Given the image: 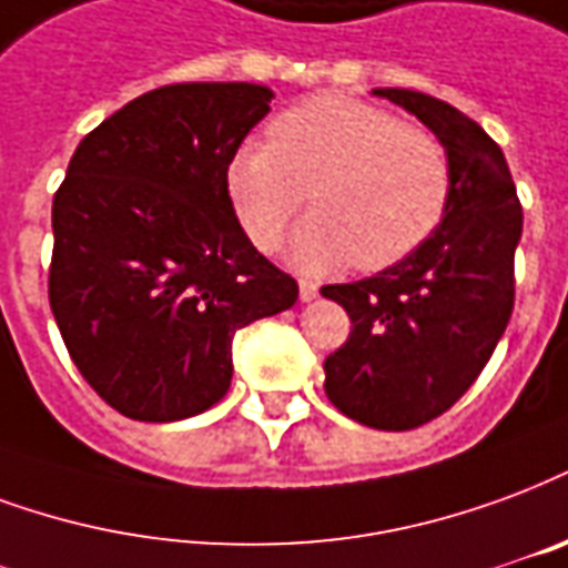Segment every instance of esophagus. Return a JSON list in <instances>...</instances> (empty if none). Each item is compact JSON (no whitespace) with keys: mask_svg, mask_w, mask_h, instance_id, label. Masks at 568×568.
Segmentation results:
<instances>
[{"mask_svg":"<svg viewBox=\"0 0 568 568\" xmlns=\"http://www.w3.org/2000/svg\"><path fill=\"white\" fill-rule=\"evenodd\" d=\"M318 295V285L310 280H301V301H313Z\"/></svg>","mask_w":568,"mask_h":568,"instance_id":"1","label":"esophagus"}]
</instances>
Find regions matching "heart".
<instances>
[{
	"instance_id": "obj_1",
	"label": "heart",
	"mask_w": 568,
	"mask_h": 568,
	"mask_svg": "<svg viewBox=\"0 0 568 568\" xmlns=\"http://www.w3.org/2000/svg\"><path fill=\"white\" fill-rule=\"evenodd\" d=\"M313 189L316 216L297 229L292 262L306 271L355 264L385 271L443 222L448 150L422 125L376 104L313 95L246 141L229 165V195L255 246L273 250Z\"/></svg>"
}]
</instances>
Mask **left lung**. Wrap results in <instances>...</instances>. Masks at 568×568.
I'll list each match as a JSON object with an SVG mask.
<instances>
[{
  "label": "left lung",
  "instance_id": "left-lung-1",
  "mask_svg": "<svg viewBox=\"0 0 568 568\" xmlns=\"http://www.w3.org/2000/svg\"><path fill=\"white\" fill-rule=\"evenodd\" d=\"M415 113L448 150L443 222L403 262L325 285L352 318L325 358V394L352 422L413 430L452 409L494 355L515 306L524 213L506 155L466 113L415 90H373Z\"/></svg>",
  "mask_w": 568,
  "mask_h": 568
}]
</instances>
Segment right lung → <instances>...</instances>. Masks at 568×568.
Returning a JSON list of instances; mask_svg holds the SVG:
<instances>
[{"mask_svg":"<svg viewBox=\"0 0 568 568\" xmlns=\"http://www.w3.org/2000/svg\"><path fill=\"white\" fill-rule=\"evenodd\" d=\"M262 83H171L83 138L53 195L48 295L74 367L134 422L204 413L231 385V339L297 283L252 246L229 165L271 111Z\"/></svg>","mask_w":568,"mask_h":568,"instance_id":"add662e5","label":"right lung"}]
</instances>
